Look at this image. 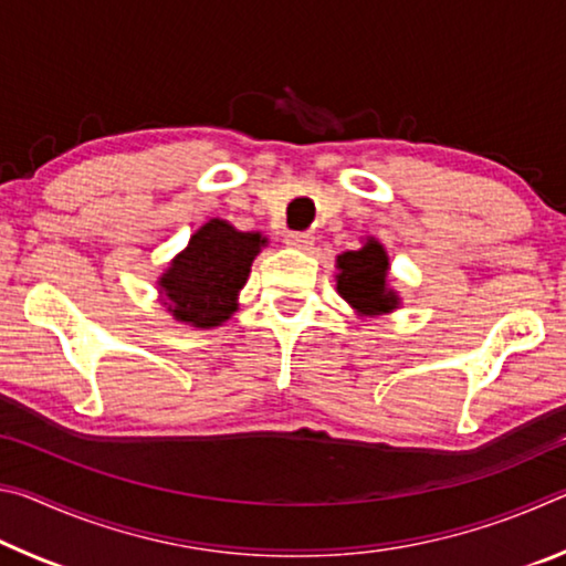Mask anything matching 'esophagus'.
<instances>
[{
    "instance_id": "1",
    "label": "esophagus",
    "mask_w": 566,
    "mask_h": 566,
    "mask_svg": "<svg viewBox=\"0 0 566 566\" xmlns=\"http://www.w3.org/2000/svg\"><path fill=\"white\" fill-rule=\"evenodd\" d=\"M286 247L292 249H302V252H310L312 244H314V237L312 234H304V232H290L284 237Z\"/></svg>"
}]
</instances>
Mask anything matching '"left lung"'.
<instances>
[{"label": "left lung", "mask_w": 566, "mask_h": 566, "mask_svg": "<svg viewBox=\"0 0 566 566\" xmlns=\"http://www.w3.org/2000/svg\"><path fill=\"white\" fill-rule=\"evenodd\" d=\"M337 292L361 317L389 314L399 306V294L389 290V256L377 239H367L361 249L337 256Z\"/></svg>", "instance_id": "8db88e82"}]
</instances>
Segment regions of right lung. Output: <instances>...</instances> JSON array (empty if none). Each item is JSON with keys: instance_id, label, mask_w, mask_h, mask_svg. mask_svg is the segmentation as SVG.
I'll use <instances>...</instances> for the list:
<instances>
[{"instance_id": "add662e5", "label": "right lung", "mask_w": 566, "mask_h": 566, "mask_svg": "<svg viewBox=\"0 0 566 566\" xmlns=\"http://www.w3.org/2000/svg\"><path fill=\"white\" fill-rule=\"evenodd\" d=\"M264 244L260 232H239L224 219H209L159 276L167 312L197 329L219 327L237 312L239 290Z\"/></svg>"}]
</instances>
